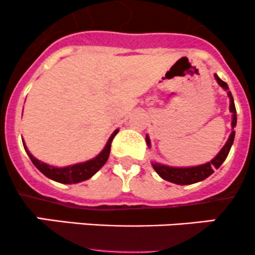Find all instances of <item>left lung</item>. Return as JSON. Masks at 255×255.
<instances>
[{
  "mask_svg": "<svg viewBox=\"0 0 255 255\" xmlns=\"http://www.w3.org/2000/svg\"><path fill=\"white\" fill-rule=\"evenodd\" d=\"M215 79L217 80L218 85H220L221 87H223L225 90H228V85L218 78L216 74ZM228 97H230V111L232 112V128H235L236 125H237V113H236L235 101H233V96L232 94H231V91H228ZM235 130H232L227 143L223 145V148L221 149L220 153H218L212 160L208 161L206 164H202V165L197 166H189V168H173V166L155 163L153 164L154 170L159 174V176L163 177L166 181L173 182V184L190 185L195 184V182L202 181V180H205L206 177L210 176L215 169L220 168V166L222 165L223 161L226 160V158H227L228 153H230L231 150V146H232L233 144V140H235ZM145 140L148 146H150V140H149L148 135H146Z\"/></svg>",
  "mask_w": 255,
  "mask_h": 255,
  "instance_id": "8db88e82",
  "label": "left lung"
}]
</instances>
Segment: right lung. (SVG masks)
<instances>
[{
	"mask_svg": "<svg viewBox=\"0 0 255 255\" xmlns=\"http://www.w3.org/2000/svg\"><path fill=\"white\" fill-rule=\"evenodd\" d=\"M117 133L118 129H116L115 132L112 133L111 137H110L109 142H107L104 150H102L99 155L95 156L94 159L85 161V163H79L74 164V165L65 166V168H54V166L42 163V161L35 159L34 156L28 151L25 144H23V145H24L25 151H27L28 156L30 158L32 163L35 165V168H37L40 173H43L45 176L49 177V179L54 180V181L61 182V184H78V182L85 181V180L90 179V177L95 175V174L105 165V163H106L107 159H109L110 156V151H111V143Z\"/></svg>",
	"mask_w": 255,
	"mask_h": 255,
	"instance_id": "right-lung-1",
	"label": "right lung"
}]
</instances>
